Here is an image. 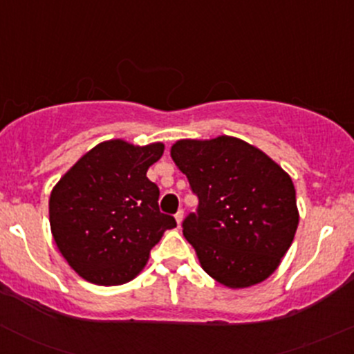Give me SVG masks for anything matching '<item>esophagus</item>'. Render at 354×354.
<instances>
[{"mask_svg":"<svg viewBox=\"0 0 354 354\" xmlns=\"http://www.w3.org/2000/svg\"><path fill=\"white\" fill-rule=\"evenodd\" d=\"M183 216H185V210H183V209H180V210H178L176 214H174V219H176L178 226H180L181 221H183Z\"/></svg>","mask_w":354,"mask_h":354,"instance_id":"esophagus-1","label":"esophagus"}]
</instances>
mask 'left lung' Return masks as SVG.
<instances>
[{
  "label": "left lung",
  "instance_id": "obj_1",
  "mask_svg": "<svg viewBox=\"0 0 354 354\" xmlns=\"http://www.w3.org/2000/svg\"><path fill=\"white\" fill-rule=\"evenodd\" d=\"M171 157L198 197L181 226L202 269L233 289L266 281L298 227L289 174L262 151L226 135L180 140Z\"/></svg>",
  "mask_w": 354,
  "mask_h": 354
}]
</instances>
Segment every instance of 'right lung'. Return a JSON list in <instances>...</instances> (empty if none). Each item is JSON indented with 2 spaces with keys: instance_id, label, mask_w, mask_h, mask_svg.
Instances as JSON below:
<instances>
[{
  "instance_id": "obj_1",
  "label": "right lung",
  "mask_w": 354,
  "mask_h": 354,
  "mask_svg": "<svg viewBox=\"0 0 354 354\" xmlns=\"http://www.w3.org/2000/svg\"><path fill=\"white\" fill-rule=\"evenodd\" d=\"M162 152V144L102 142L53 188V238L71 269L88 283L118 286L131 281L164 231L176 226L173 216L159 210V188L147 178Z\"/></svg>"
}]
</instances>
